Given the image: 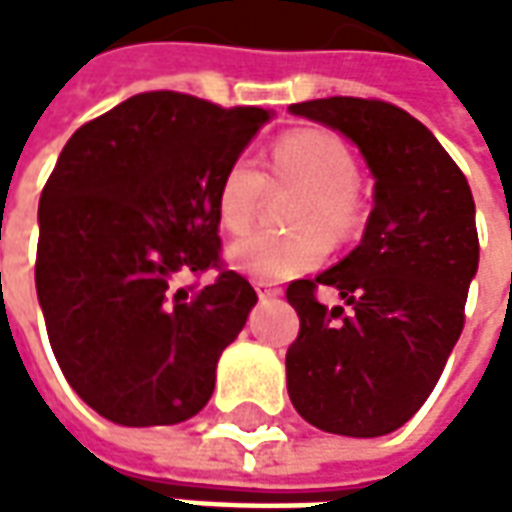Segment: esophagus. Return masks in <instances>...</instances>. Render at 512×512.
I'll use <instances>...</instances> for the list:
<instances>
[{
    "label": "esophagus",
    "mask_w": 512,
    "mask_h": 512,
    "mask_svg": "<svg viewBox=\"0 0 512 512\" xmlns=\"http://www.w3.org/2000/svg\"><path fill=\"white\" fill-rule=\"evenodd\" d=\"M255 290H257V296H260V299H277V296H282V288L271 285V282H263V279H257Z\"/></svg>",
    "instance_id": "obj_1"
}]
</instances>
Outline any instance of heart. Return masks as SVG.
<instances>
[{
  "label": "heart",
  "mask_w": 512,
  "mask_h": 512,
  "mask_svg": "<svg viewBox=\"0 0 512 512\" xmlns=\"http://www.w3.org/2000/svg\"><path fill=\"white\" fill-rule=\"evenodd\" d=\"M351 147L326 128L282 134L268 153V180L277 189H299L290 202V233H252L230 246V263L249 277L279 282L310 271L329 255V238L348 241L365 222V197ZM252 158L238 156L216 183V216L227 233L252 227L268 191Z\"/></svg>",
  "instance_id": "obj_1"
}]
</instances>
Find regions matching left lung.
<instances>
[{
	"label": "left lung",
	"mask_w": 512,
	"mask_h": 512,
	"mask_svg": "<svg viewBox=\"0 0 512 512\" xmlns=\"http://www.w3.org/2000/svg\"><path fill=\"white\" fill-rule=\"evenodd\" d=\"M290 112L348 136L376 178L362 244L288 285L301 323L285 356L290 403L326 433L373 439L417 414L463 332L480 260L472 189L400 106L334 95ZM321 284L340 289L352 312L321 305Z\"/></svg>",
	"instance_id": "1"
}]
</instances>
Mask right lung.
<instances>
[{"instance_id": "right-lung-1", "label": "right lung", "mask_w": 512, "mask_h": 512, "mask_svg": "<svg viewBox=\"0 0 512 512\" xmlns=\"http://www.w3.org/2000/svg\"><path fill=\"white\" fill-rule=\"evenodd\" d=\"M268 117L156 90L62 147L40 194L35 288L62 376L101 417L175 425L211 400L257 301L224 266L216 183ZM208 267L211 286L177 285Z\"/></svg>"}]
</instances>
